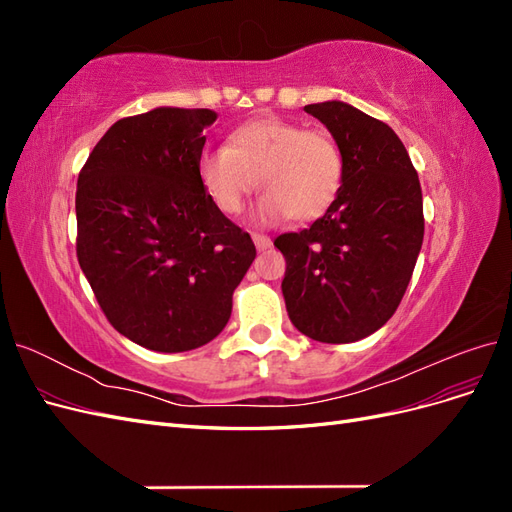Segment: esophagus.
<instances>
[{
  "label": "esophagus",
  "mask_w": 512,
  "mask_h": 512,
  "mask_svg": "<svg viewBox=\"0 0 512 512\" xmlns=\"http://www.w3.org/2000/svg\"><path fill=\"white\" fill-rule=\"evenodd\" d=\"M252 239H254V245L258 252H265L271 247V239L267 235H252Z\"/></svg>",
  "instance_id": "34e87169"
}]
</instances>
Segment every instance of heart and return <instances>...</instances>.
<instances>
[{"mask_svg":"<svg viewBox=\"0 0 512 512\" xmlns=\"http://www.w3.org/2000/svg\"><path fill=\"white\" fill-rule=\"evenodd\" d=\"M196 170L203 190L226 215L243 209L258 179L265 192L252 220L269 226L292 215L314 220L327 211L342 188L344 158L329 134L265 117L232 130L226 147L200 151Z\"/></svg>","mask_w":512,"mask_h":512,"instance_id":"b5f03b06","label":"heart"}]
</instances>
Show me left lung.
Listing matches in <instances>:
<instances>
[{
    "label": "left lung",
    "instance_id": "8db88e82",
    "mask_svg": "<svg viewBox=\"0 0 512 512\" xmlns=\"http://www.w3.org/2000/svg\"><path fill=\"white\" fill-rule=\"evenodd\" d=\"M344 158L333 205L286 232L282 292L288 316L322 344H350L384 327L404 297L423 245V194L393 128L342 100L307 104Z\"/></svg>",
    "mask_w": 512,
    "mask_h": 512
}]
</instances>
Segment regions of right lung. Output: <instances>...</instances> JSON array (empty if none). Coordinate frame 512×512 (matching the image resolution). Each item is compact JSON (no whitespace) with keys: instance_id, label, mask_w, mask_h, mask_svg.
<instances>
[{"instance_id":"obj_1","label":"right lung","mask_w":512,"mask_h":512,"mask_svg":"<svg viewBox=\"0 0 512 512\" xmlns=\"http://www.w3.org/2000/svg\"><path fill=\"white\" fill-rule=\"evenodd\" d=\"M209 108L119 119L76 183V256L108 322L130 342L185 352L218 337L256 258L252 237L198 179Z\"/></svg>"}]
</instances>
